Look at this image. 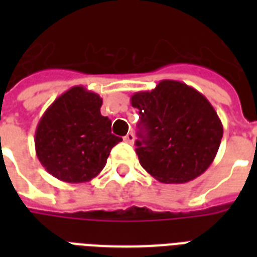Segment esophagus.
I'll list each match as a JSON object with an SVG mask.
<instances>
[{"mask_svg":"<svg viewBox=\"0 0 257 257\" xmlns=\"http://www.w3.org/2000/svg\"><path fill=\"white\" fill-rule=\"evenodd\" d=\"M124 141L125 143H128V144H133V141H135V135H133V132H129L128 135L124 137Z\"/></svg>","mask_w":257,"mask_h":257,"instance_id":"1","label":"esophagus"}]
</instances>
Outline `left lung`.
<instances>
[{
  "label": "left lung",
  "mask_w": 257,
  "mask_h": 257,
  "mask_svg": "<svg viewBox=\"0 0 257 257\" xmlns=\"http://www.w3.org/2000/svg\"><path fill=\"white\" fill-rule=\"evenodd\" d=\"M131 104L141 116L136 153L149 175L183 184L207 171L223 139L221 120L207 97L184 82L163 80L135 93Z\"/></svg>",
  "instance_id": "1"
}]
</instances>
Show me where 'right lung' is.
I'll use <instances>...</instances> for the list:
<instances>
[{
    "label": "right lung",
    "instance_id": "add662e5",
    "mask_svg": "<svg viewBox=\"0 0 257 257\" xmlns=\"http://www.w3.org/2000/svg\"><path fill=\"white\" fill-rule=\"evenodd\" d=\"M102 98L81 85L68 89L38 121L36 155L42 167L65 183H86L106 164L121 137L112 135V121L101 114Z\"/></svg>",
    "mask_w": 257,
    "mask_h": 257
}]
</instances>
